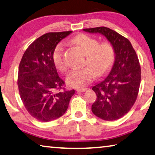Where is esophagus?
<instances>
[{"mask_svg":"<svg viewBox=\"0 0 155 155\" xmlns=\"http://www.w3.org/2000/svg\"><path fill=\"white\" fill-rule=\"evenodd\" d=\"M87 90V88H79V89H77V92H83L86 91Z\"/></svg>","mask_w":155,"mask_h":155,"instance_id":"obj_1","label":"esophagus"}]
</instances>
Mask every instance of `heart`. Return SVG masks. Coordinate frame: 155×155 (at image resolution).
<instances>
[{
  "instance_id": "1",
  "label": "heart",
  "mask_w": 155,
  "mask_h": 155,
  "mask_svg": "<svg viewBox=\"0 0 155 155\" xmlns=\"http://www.w3.org/2000/svg\"><path fill=\"white\" fill-rule=\"evenodd\" d=\"M72 43L78 46L86 55L85 63L87 67L73 70L66 78L69 86L74 88L84 87L97 76H102L111 68L115 59V50L109 42L100 45L97 40L87 35L80 34L72 40ZM64 48L62 44L55 47L53 60L60 71L68 70V64L64 58Z\"/></svg>"
}]
</instances>
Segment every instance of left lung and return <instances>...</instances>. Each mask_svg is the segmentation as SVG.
I'll return each mask as SVG.
<instances>
[{"instance_id":"obj_1","label":"left lung","mask_w":155,"mask_h":155,"mask_svg":"<svg viewBox=\"0 0 155 155\" xmlns=\"http://www.w3.org/2000/svg\"><path fill=\"white\" fill-rule=\"evenodd\" d=\"M83 31L102 35L114 48L111 70L92 88L97 94L92 111L102 120H115L127 114L137 100L141 77L138 58L130 41L117 32L107 27Z\"/></svg>"}]
</instances>
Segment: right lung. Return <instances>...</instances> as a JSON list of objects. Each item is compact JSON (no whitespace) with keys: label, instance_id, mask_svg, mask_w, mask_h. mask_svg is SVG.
I'll list each match as a JSON object with an SVG mask.
<instances>
[{"label":"right lung","instance_id":"right-lung-1","mask_svg":"<svg viewBox=\"0 0 155 155\" xmlns=\"http://www.w3.org/2000/svg\"><path fill=\"white\" fill-rule=\"evenodd\" d=\"M70 33L43 35L28 47L20 62L17 84L21 99L28 112L39 121L49 122L64 115L75 92L63 88L64 83L53 60L57 45Z\"/></svg>","mask_w":155,"mask_h":155}]
</instances>
